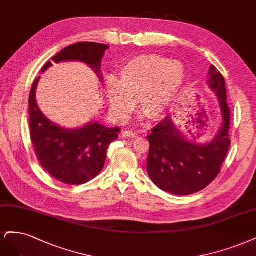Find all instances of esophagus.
<instances>
[{
	"mask_svg": "<svg viewBox=\"0 0 256 256\" xmlns=\"http://www.w3.org/2000/svg\"><path fill=\"white\" fill-rule=\"evenodd\" d=\"M122 136L123 137H130V138H135L138 136V134L134 130H126L122 132Z\"/></svg>",
	"mask_w": 256,
	"mask_h": 256,
	"instance_id": "esophagus-1",
	"label": "esophagus"
}]
</instances>
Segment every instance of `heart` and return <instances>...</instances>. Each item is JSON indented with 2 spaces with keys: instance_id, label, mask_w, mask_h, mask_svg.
<instances>
[{
  "instance_id": "b5f03b06",
  "label": "heart",
  "mask_w": 256,
  "mask_h": 256,
  "mask_svg": "<svg viewBox=\"0 0 256 256\" xmlns=\"http://www.w3.org/2000/svg\"><path fill=\"white\" fill-rule=\"evenodd\" d=\"M182 64L158 55H142L128 62L119 71V82L108 78L106 100L116 116L122 118L138 101L140 110L151 119L162 117L182 86Z\"/></svg>"
}]
</instances>
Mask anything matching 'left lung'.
Instances as JSON below:
<instances>
[{"mask_svg": "<svg viewBox=\"0 0 256 256\" xmlns=\"http://www.w3.org/2000/svg\"><path fill=\"white\" fill-rule=\"evenodd\" d=\"M208 83L218 96L222 114V126L212 142H188L173 126L170 114L146 136L150 142L148 174L164 192L187 196L202 190L217 178L226 158L230 146V112L224 78L215 66H210Z\"/></svg>", "mask_w": 256, "mask_h": 256, "instance_id": "left-lung-1", "label": "left lung"}]
</instances>
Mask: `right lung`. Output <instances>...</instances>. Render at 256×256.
Returning a JSON list of instances; mask_svg holds the SVG:
<instances>
[{
  "instance_id": "add662e5",
  "label": "right lung",
  "mask_w": 256,
  "mask_h": 256,
  "mask_svg": "<svg viewBox=\"0 0 256 256\" xmlns=\"http://www.w3.org/2000/svg\"><path fill=\"white\" fill-rule=\"evenodd\" d=\"M107 48L108 46L103 44L78 42L64 48L52 57V60L83 62L98 73ZM51 66L52 62H48L41 71L44 72ZM39 78L32 83L28 98L30 134L37 160L60 182L68 185L85 184L102 171L107 148L118 138L121 128H106L98 122L88 123L78 130H67L54 124L41 112L36 103Z\"/></svg>"
}]
</instances>
